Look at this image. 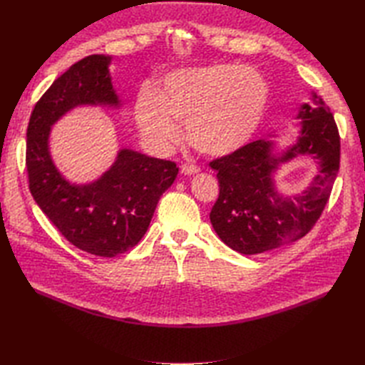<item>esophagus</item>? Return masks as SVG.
<instances>
[{
	"label": "esophagus",
	"mask_w": 365,
	"mask_h": 365,
	"mask_svg": "<svg viewBox=\"0 0 365 365\" xmlns=\"http://www.w3.org/2000/svg\"><path fill=\"white\" fill-rule=\"evenodd\" d=\"M181 172L184 175H195V173L200 172V168H196L195 164H182L181 165Z\"/></svg>",
	"instance_id": "obj_1"
}]
</instances>
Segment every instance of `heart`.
Segmentation results:
<instances>
[{
	"label": "heart",
	"instance_id": "1",
	"mask_svg": "<svg viewBox=\"0 0 365 365\" xmlns=\"http://www.w3.org/2000/svg\"><path fill=\"white\" fill-rule=\"evenodd\" d=\"M269 86L252 68L230 63L184 68L169 74L160 90L141 96L135 118L141 134L158 150L185 138L208 157H224L244 148L263 118Z\"/></svg>",
	"mask_w": 365,
	"mask_h": 365
}]
</instances>
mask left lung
<instances>
[{
  "instance_id": "1",
  "label": "left lung",
  "mask_w": 365,
  "mask_h": 365,
  "mask_svg": "<svg viewBox=\"0 0 365 365\" xmlns=\"http://www.w3.org/2000/svg\"><path fill=\"white\" fill-rule=\"evenodd\" d=\"M302 105V130L294 146L274 155L272 140L251 141L239 150L210 161L219 181V196L210 222L220 240L240 254H260L288 245L314 228L329 201L339 170V134L322 97ZM311 155L320 172L302 194L277 192L272 175L280 162Z\"/></svg>"
}]
</instances>
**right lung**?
Returning <instances> with one entry per match:
<instances>
[{
	"label": "right lung",
	"instance_id": "right-lung-1",
	"mask_svg": "<svg viewBox=\"0 0 365 365\" xmlns=\"http://www.w3.org/2000/svg\"><path fill=\"white\" fill-rule=\"evenodd\" d=\"M109 62V56L91 54L51 83L30 115L26 149L33 200L70 244L98 257H115L138 244L178 175L173 161L130 149H121L111 169L85 185L70 184L53 164L50 128L65 113L79 105H120Z\"/></svg>",
	"mask_w": 365,
	"mask_h": 365
}]
</instances>
